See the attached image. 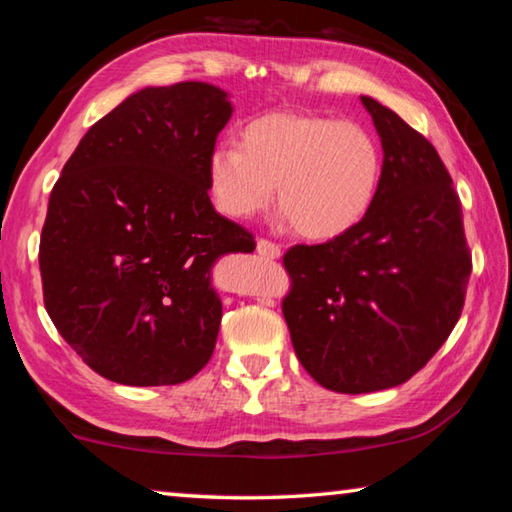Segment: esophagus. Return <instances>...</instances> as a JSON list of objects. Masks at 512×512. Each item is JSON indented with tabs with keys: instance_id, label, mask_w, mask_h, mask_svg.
<instances>
[{
	"instance_id": "1",
	"label": "esophagus",
	"mask_w": 512,
	"mask_h": 512,
	"mask_svg": "<svg viewBox=\"0 0 512 512\" xmlns=\"http://www.w3.org/2000/svg\"><path fill=\"white\" fill-rule=\"evenodd\" d=\"M257 253L266 257V259H277L282 255V248L273 244V241H268V239H259L257 241Z\"/></svg>"
}]
</instances>
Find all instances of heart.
Wrapping results in <instances>:
<instances>
[{"mask_svg":"<svg viewBox=\"0 0 512 512\" xmlns=\"http://www.w3.org/2000/svg\"><path fill=\"white\" fill-rule=\"evenodd\" d=\"M384 158L357 121L268 112L241 131L239 146H221L207 160L219 210L250 219L273 201L307 239H334L363 221L375 203Z\"/></svg>","mask_w":512,"mask_h":512,"instance_id":"obj_1","label":"heart"}]
</instances>
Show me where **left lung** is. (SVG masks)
<instances>
[{
	"mask_svg": "<svg viewBox=\"0 0 512 512\" xmlns=\"http://www.w3.org/2000/svg\"><path fill=\"white\" fill-rule=\"evenodd\" d=\"M361 103L384 151L377 198L350 232L284 255L293 289L282 302L302 368L350 395L411 379L452 334L472 273L438 151L391 108Z\"/></svg>",
	"mask_w": 512,
	"mask_h": 512,
	"instance_id": "1",
	"label": "left lung"
}]
</instances>
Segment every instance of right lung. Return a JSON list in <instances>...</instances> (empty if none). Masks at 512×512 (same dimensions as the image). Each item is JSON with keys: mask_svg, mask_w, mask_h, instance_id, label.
Returning a JSON list of instances; mask_svg holds the SVG:
<instances>
[{"mask_svg": "<svg viewBox=\"0 0 512 512\" xmlns=\"http://www.w3.org/2000/svg\"><path fill=\"white\" fill-rule=\"evenodd\" d=\"M228 92L185 81L133 92L81 137L40 237L45 307L101 377L171 386L210 361L223 305L212 266L255 239L210 201L207 160Z\"/></svg>", "mask_w": 512, "mask_h": 512, "instance_id": "obj_1", "label": "right lung"}]
</instances>
